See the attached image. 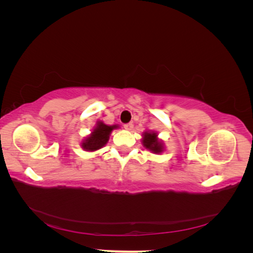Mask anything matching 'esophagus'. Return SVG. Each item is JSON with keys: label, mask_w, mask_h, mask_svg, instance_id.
<instances>
[{"label": "esophagus", "mask_w": 253, "mask_h": 253, "mask_svg": "<svg viewBox=\"0 0 253 253\" xmlns=\"http://www.w3.org/2000/svg\"><path fill=\"white\" fill-rule=\"evenodd\" d=\"M124 126L126 129H132L134 127V125L132 124V122H128V124H126Z\"/></svg>", "instance_id": "34e87169"}]
</instances>
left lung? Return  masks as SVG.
Returning a JSON list of instances; mask_svg holds the SVG:
<instances>
[{"mask_svg": "<svg viewBox=\"0 0 253 253\" xmlns=\"http://www.w3.org/2000/svg\"><path fill=\"white\" fill-rule=\"evenodd\" d=\"M156 134L155 133H145L143 135V145L147 149L151 150L154 153H160L163 152V145L160 143L157 138H156Z\"/></svg>", "mask_w": 253, "mask_h": 253, "instance_id": "obj_1", "label": "left lung"}]
</instances>
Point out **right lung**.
I'll return each mask as SVG.
<instances>
[{"label": "right lung", "instance_id": "right-lung-1", "mask_svg": "<svg viewBox=\"0 0 253 253\" xmlns=\"http://www.w3.org/2000/svg\"><path fill=\"white\" fill-rule=\"evenodd\" d=\"M116 127V126H111L104 125L103 122H98L94 132L82 143V148L85 149L86 151H95L102 148L108 142L111 132Z\"/></svg>", "mask_w": 253, "mask_h": 253}]
</instances>
